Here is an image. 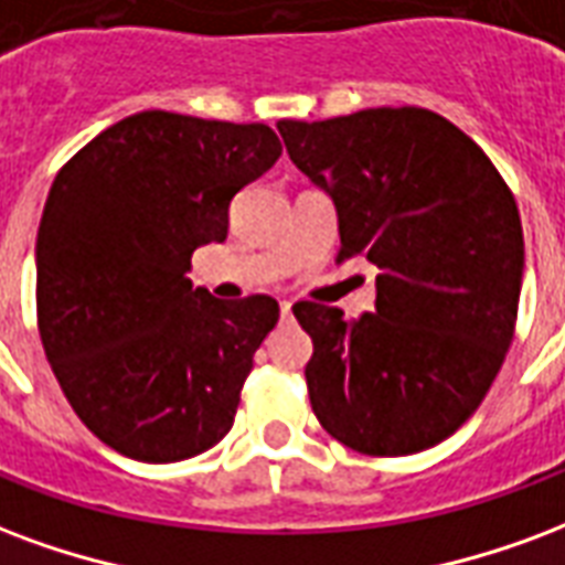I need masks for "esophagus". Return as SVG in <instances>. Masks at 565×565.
<instances>
[{
  "instance_id": "esophagus-1",
  "label": "esophagus",
  "mask_w": 565,
  "mask_h": 565,
  "mask_svg": "<svg viewBox=\"0 0 565 565\" xmlns=\"http://www.w3.org/2000/svg\"><path fill=\"white\" fill-rule=\"evenodd\" d=\"M290 317V302H281V320H287Z\"/></svg>"
}]
</instances>
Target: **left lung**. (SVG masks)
I'll return each mask as SVG.
<instances>
[{
    "mask_svg": "<svg viewBox=\"0 0 565 565\" xmlns=\"http://www.w3.org/2000/svg\"><path fill=\"white\" fill-rule=\"evenodd\" d=\"M305 177L338 209L335 263L380 269L377 311L294 305L315 341L311 411L353 452L431 449L470 419L512 344L524 230L512 188L479 146L422 107L278 122Z\"/></svg>",
    "mask_w": 565,
    "mask_h": 565,
    "instance_id": "8db88e82",
    "label": "left lung"
}]
</instances>
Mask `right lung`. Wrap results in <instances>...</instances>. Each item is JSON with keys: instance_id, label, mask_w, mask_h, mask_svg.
<instances>
[{"instance_id": "right-lung-1", "label": "right lung", "mask_w": 565, "mask_h": 565, "mask_svg": "<svg viewBox=\"0 0 565 565\" xmlns=\"http://www.w3.org/2000/svg\"><path fill=\"white\" fill-rule=\"evenodd\" d=\"M281 154L269 125L146 110L65 161L38 227V332L71 411L134 461L173 463L227 437L266 294L221 302L185 275L227 239L230 200Z\"/></svg>"}]
</instances>
